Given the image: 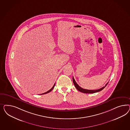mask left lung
Segmentation results:
<instances>
[{
    "label": "left lung",
    "instance_id": "obj_1",
    "mask_svg": "<svg viewBox=\"0 0 130 130\" xmlns=\"http://www.w3.org/2000/svg\"><path fill=\"white\" fill-rule=\"evenodd\" d=\"M72 79H73V83H74V85H75V87L76 88V89L78 90V91L83 92V93H95V92H97L99 91H102V90L108 84V83H107L105 85V86L103 87L102 88H101V89H99L98 90H86V89H83L82 87L79 86V85L76 83V82H75V79H74L73 77L72 78Z\"/></svg>",
    "mask_w": 130,
    "mask_h": 130
}]
</instances>
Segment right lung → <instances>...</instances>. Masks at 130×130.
I'll list each match as a JSON object with an SVG mask.
<instances>
[{
  "mask_svg": "<svg viewBox=\"0 0 130 130\" xmlns=\"http://www.w3.org/2000/svg\"><path fill=\"white\" fill-rule=\"evenodd\" d=\"M55 83L54 84V85H53V86L52 87V88H51V89H50L49 91H47V92H45V93H42V94H41L40 95H43V94H47V93H48V92H51L53 89V88H54V86H55Z\"/></svg>",
  "mask_w": 130,
  "mask_h": 130,
  "instance_id": "add662e5",
  "label": "right lung"
}]
</instances>
